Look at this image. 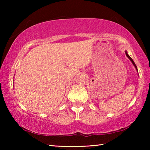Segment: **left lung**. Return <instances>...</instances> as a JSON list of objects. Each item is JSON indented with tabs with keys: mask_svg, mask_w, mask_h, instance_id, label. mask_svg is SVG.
<instances>
[{
	"mask_svg": "<svg viewBox=\"0 0 150 150\" xmlns=\"http://www.w3.org/2000/svg\"><path fill=\"white\" fill-rule=\"evenodd\" d=\"M125 54H126V56L128 57V59L131 61V62H132V64L134 65V67H135L136 69V71H137V72H138V68H137L136 65V64H135V63H134V61H133V59H132V58H131L130 56H129V55L128 54V52H127V51H125Z\"/></svg>",
	"mask_w": 150,
	"mask_h": 150,
	"instance_id": "left-lung-1",
	"label": "left lung"
}]
</instances>
